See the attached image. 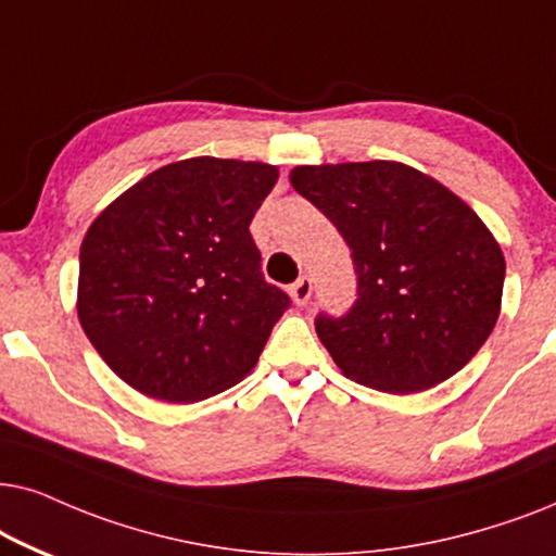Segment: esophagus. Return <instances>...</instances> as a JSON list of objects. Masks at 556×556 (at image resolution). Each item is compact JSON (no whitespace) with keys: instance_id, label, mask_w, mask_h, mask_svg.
<instances>
[{"instance_id":"esophagus-1","label":"esophagus","mask_w":556,"mask_h":556,"mask_svg":"<svg viewBox=\"0 0 556 556\" xmlns=\"http://www.w3.org/2000/svg\"><path fill=\"white\" fill-rule=\"evenodd\" d=\"M290 294H292L294 305H307L309 298H313V279H309L307 274H302L298 282L290 287Z\"/></svg>"}]
</instances>
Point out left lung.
Here are the masks:
<instances>
[{
  "mask_svg": "<svg viewBox=\"0 0 556 556\" xmlns=\"http://www.w3.org/2000/svg\"><path fill=\"white\" fill-rule=\"evenodd\" d=\"M290 182L351 249L358 298L345 315L315 320L340 371L389 394L460 371L493 332L506 279L476 211L402 162L302 165Z\"/></svg>",
  "mask_w": 556,
  "mask_h": 556,
  "instance_id": "1",
  "label": "left lung"
}]
</instances>
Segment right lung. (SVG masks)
<instances>
[{
  "instance_id": "obj_1",
  "label": "right lung",
  "mask_w": 556,
  "mask_h": 556,
  "mask_svg": "<svg viewBox=\"0 0 556 556\" xmlns=\"http://www.w3.org/2000/svg\"><path fill=\"white\" fill-rule=\"evenodd\" d=\"M264 162L192 157L118 195L80 243L78 320L118 379L160 402L220 394L256 366L290 298L249 224L277 182Z\"/></svg>"
}]
</instances>
